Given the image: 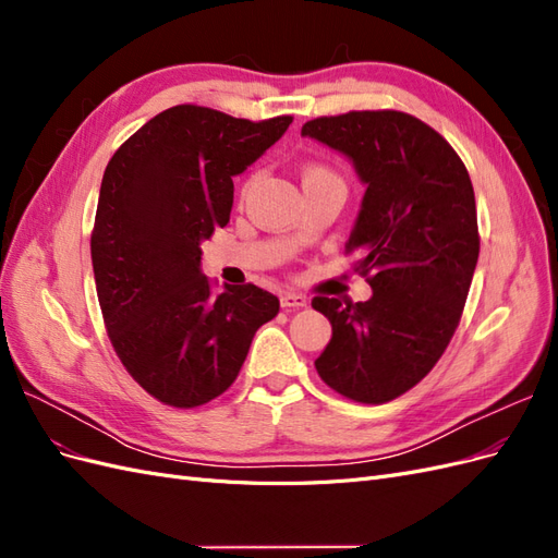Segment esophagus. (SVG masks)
I'll return each mask as SVG.
<instances>
[{"mask_svg":"<svg viewBox=\"0 0 558 558\" xmlns=\"http://www.w3.org/2000/svg\"><path fill=\"white\" fill-rule=\"evenodd\" d=\"M307 298L302 295V293H293V291H286L283 295H281V307H286V310H302V307H307Z\"/></svg>","mask_w":558,"mask_h":558,"instance_id":"1","label":"esophagus"}]
</instances>
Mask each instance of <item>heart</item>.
Returning a JSON list of instances; mask_svg holds the SVG:
<instances>
[{
    "label": "heart",
    "mask_w": 558,
    "mask_h": 558,
    "mask_svg": "<svg viewBox=\"0 0 558 558\" xmlns=\"http://www.w3.org/2000/svg\"><path fill=\"white\" fill-rule=\"evenodd\" d=\"M253 181H256V177H251V179L246 181L244 193L251 189ZM312 181H340V179H337L335 172H330L328 167H324V165H307L305 170H302V183H312ZM340 183H342V181H340Z\"/></svg>",
    "instance_id": "heart-1"
}]
</instances>
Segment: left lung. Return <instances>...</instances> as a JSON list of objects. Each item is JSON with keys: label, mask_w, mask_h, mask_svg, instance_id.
<instances>
[{"label": "left lung", "mask_w": 558, "mask_h": 558, "mask_svg": "<svg viewBox=\"0 0 558 558\" xmlns=\"http://www.w3.org/2000/svg\"><path fill=\"white\" fill-rule=\"evenodd\" d=\"M356 170L365 195L349 234L373 298L316 295L332 337L318 377L356 402H388L424 379L459 326L480 258L475 191L442 134L402 111H349L302 125Z\"/></svg>", "instance_id": "8db88e82"}]
</instances>
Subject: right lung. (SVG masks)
Masks as SVG:
<instances>
[{"label": "right lung", "mask_w": 558, "mask_h": 558, "mask_svg": "<svg viewBox=\"0 0 558 558\" xmlns=\"http://www.w3.org/2000/svg\"><path fill=\"white\" fill-rule=\"evenodd\" d=\"M291 116L251 123L179 105L109 160L90 238L109 340L132 379L172 408H197L238 379L256 330L279 312L258 286L211 291L202 242L230 221L234 185Z\"/></svg>", "instance_id": "right-lung-1"}]
</instances>
